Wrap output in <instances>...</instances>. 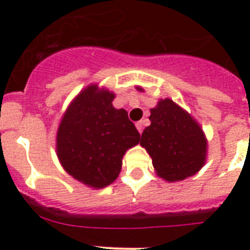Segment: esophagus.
Listing matches in <instances>:
<instances>
[{
	"label": "esophagus",
	"mask_w": 250,
	"mask_h": 250,
	"mask_svg": "<svg viewBox=\"0 0 250 250\" xmlns=\"http://www.w3.org/2000/svg\"><path fill=\"white\" fill-rule=\"evenodd\" d=\"M136 128H137V131H139V132H143V129H144V123H143V122H137L136 123Z\"/></svg>",
	"instance_id": "1"
}]
</instances>
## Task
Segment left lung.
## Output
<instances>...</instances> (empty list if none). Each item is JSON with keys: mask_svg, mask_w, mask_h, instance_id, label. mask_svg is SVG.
Masks as SVG:
<instances>
[{"mask_svg": "<svg viewBox=\"0 0 250 250\" xmlns=\"http://www.w3.org/2000/svg\"><path fill=\"white\" fill-rule=\"evenodd\" d=\"M137 89L143 88L137 86ZM150 125L140 144L152 157L157 175L167 182H179L201 170L206 161L205 133L197 122L170 98L160 100L150 109Z\"/></svg>", "mask_w": 250, "mask_h": 250, "instance_id": "left-lung-1", "label": "left lung"}]
</instances>
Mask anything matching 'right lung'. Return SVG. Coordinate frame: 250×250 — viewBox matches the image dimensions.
<instances>
[{"label": "right lung", "mask_w": 250, "mask_h": 250, "mask_svg": "<svg viewBox=\"0 0 250 250\" xmlns=\"http://www.w3.org/2000/svg\"><path fill=\"white\" fill-rule=\"evenodd\" d=\"M115 94L86 86L70 104L57 132V156L72 178L96 189L118 178L127 149L140 133L125 109H115Z\"/></svg>", "instance_id": "right-lung-1"}]
</instances>
